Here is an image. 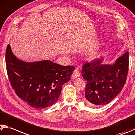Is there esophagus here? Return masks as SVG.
Returning <instances> with one entry per match:
<instances>
[{"label":"esophagus","mask_w":135,"mask_h":135,"mask_svg":"<svg viewBox=\"0 0 135 135\" xmlns=\"http://www.w3.org/2000/svg\"><path fill=\"white\" fill-rule=\"evenodd\" d=\"M80 73L79 71V70H78V68H76L74 71V73H73V74H72V78L75 79V78L80 77Z\"/></svg>","instance_id":"34e87169"}]
</instances>
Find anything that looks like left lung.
I'll use <instances>...</instances> for the list:
<instances>
[{"label": "left lung", "mask_w": 135, "mask_h": 135, "mask_svg": "<svg viewBox=\"0 0 135 135\" xmlns=\"http://www.w3.org/2000/svg\"><path fill=\"white\" fill-rule=\"evenodd\" d=\"M103 60L102 57L97 58L82 68V76L87 81L85 97L93 106H103L116 97L125 84L128 73V51L113 64H103Z\"/></svg>", "instance_id": "1"}]
</instances>
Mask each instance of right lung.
<instances>
[{"instance_id": "obj_1", "label": "right lung", "mask_w": 135, "mask_h": 135, "mask_svg": "<svg viewBox=\"0 0 135 135\" xmlns=\"http://www.w3.org/2000/svg\"><path fill=\"white\" fill-rule=\"evenodd\" d=\"M8 77L16 95L31 107L45 109L57 101L64 84L70 80L74 67L50 60L28 62L19 60L7 46Z\"/></svg>"}]
</instances>
